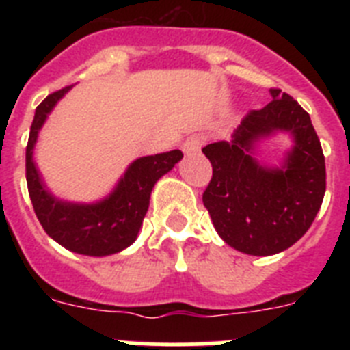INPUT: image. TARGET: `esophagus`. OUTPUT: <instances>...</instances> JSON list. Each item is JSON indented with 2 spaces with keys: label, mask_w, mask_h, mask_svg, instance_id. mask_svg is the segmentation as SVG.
Returning <instances> with one entry per match:
<instances>
[{
  "label": "esophagus",
  "mask_w": 350,
  "mask_h": 350,
  "mask_svg": "<svg viewBox=\"0 0 350 350\" xmlns=\"http://www.w3.org/2000/svg\"><path fill=\"white\" fill-rule=\"evenodd\" d=\"M202 145H203V137L194 135V137H189L184 144H182V150H184L185 156H193V154H196L198 150L202 148Z\"/></svg>",
  "instance_id": "34e87169"
}]
</instances>
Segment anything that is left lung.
I'll list each match as a JSON object with an SVG mask.
<instances>
[{"label": "left lung", "instance_id": "8db88e82", "mask_svg": "<svg viewBox=\"0 0 350 350\" xmlns=\"http://www.w3.org/2000/svg\"><path fill=\"white\" fill-rule=\"evenodd\" d=\"M273 100L250 110L231 142L203 147L212 180L203 193L219 237L250 256L289 249L314 222L326 191V166L310 116L289 94L270 89ZM275 132H289L293 147L280 169L255 159V145Z\"/></svg>", "mask_w": 350, "mask_h": 350}]
</instances>
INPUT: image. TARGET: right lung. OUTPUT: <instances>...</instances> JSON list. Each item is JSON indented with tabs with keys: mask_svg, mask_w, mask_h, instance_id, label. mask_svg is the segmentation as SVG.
<instances>
[{
	"mask_svg": "<svg viewBox=\"0 0 350 350\" xmlns=\"http://www.w3.org/2000/svg\"><path fill=\"white\" fill-rule=\"evenodd\" d=\"M71 85L49 94L36 107L26 147V180L31 203L45 233L64 249L83 256H110L124 250L138 237L150 193L157 180L177 165L180 150L138 157L133 161L116 189L96 203H70L45 187L33 159L38 133L55 103Z\"/></svg>",
	"mask_w": 350,
	"mask_h": 350,
	"instance_id": "right-lung-1",
	"label": "right lung"
}]
</instances>
